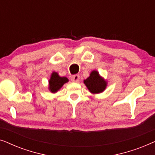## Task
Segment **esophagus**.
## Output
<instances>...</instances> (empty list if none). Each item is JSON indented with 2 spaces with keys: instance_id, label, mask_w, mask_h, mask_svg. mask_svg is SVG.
Masks as SVG:
<instances>
[{
  "instance_id": "esophagus-1",
  "label": "esophagus",
  "mask_w": 155,
  "mask_h": 155,
  "mask_svg": "<svg viewBox=\"0 0 155 155\" xmlns=\"http://www.w3.org/2000/svg\"><path fill=\"white\" fill-rule=\"evenodd\" d=\"M72 81L74 82H78L80 80V75H73V77L71 78Z\"/></svg>"
}]
</instances>
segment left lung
I'll list each match as a JSON object with an SVG mask.
<instances>
[{
    "label": "left lung",
    "mask_w": 155,
    "mask_h": 155,
    "mask_svg": "<svg viewBox=\"0 0 155 155\" xmlns=\"http://www.w3.org/2000/svg\"><path fill=\"white\" fill-rule=\"evenodd\" d=\"M84 83L88 90L94 94L103 92L107 86V82L99 76L98 72L96 71L91 73L90 77L84 80Z\"/></svg>",
    "instance_id": "obj_1"
}]
</instances>
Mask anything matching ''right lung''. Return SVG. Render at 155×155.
I'll list each match as a JSON object with an SVG mask.
<instances>
[{"label":"right lung","mask_w":155,"mask_h":155,"mask_svg":"<svg viewBox=\"0 0 155 155\" xmlns=\"http://www.w3.org/2000/svg\"><path fill=\"white\" fill-rule=\"evenodd\" d=\"M68 81V78L60 77L57 73H53L49 80V90L51 92H56Z\"/></svg>","instance_id":"right-lung-1"}]
</instances>
